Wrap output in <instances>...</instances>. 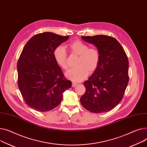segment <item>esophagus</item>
I'll return each instance as SVG.
<instances>
[{"instance_id": "1", "label": "esophagus", "mask_w": 147, "mask_h": 147, "mask_svg": "<svg viewBox=\"0 0 147 147\" xmlns=\"http://www.w3.org/2000/svg\"><path fill=\"white\" fill-rule=\"evenodd\" d=\"M76 85H77V83H76V82H73L72 84V87H76Z\"/></svg>"}]
</instances>
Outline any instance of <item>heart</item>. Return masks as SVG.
Segmentation results:
<instances>
[{
    "label": "heart",
    "mask_w": 147,
    "mask_h": 147,
    "mask_svg": "<svg viewBox=\"0 0 147 147\" xmlns=\"http://www.w3.org/2000/svg\"><path fill=\"white\" fill-rule=\"evenodd\" d=\"M71 51L78 56L76 67L69 70L66 73L68 79L75 82H80L85 79L89 72L92 73L97 69L100 60L99 51L96 48H89L84 42L76 40L68 45ZM53 56L57 65L64 70L67 69V53L65 48L60 45L53 51Z\"/></svg>",
    "instance_id": "1"
}]
</instances>
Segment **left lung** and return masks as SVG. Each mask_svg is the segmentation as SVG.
<instances>
[{
    "label": "left lung",
    "mask_w": 147,
    "mask_h": 147,
    "mask_svg": "<svg viewBox=\"0 0 147 147\" xmlns=\"http://www.w3.org/2000/svg\"><path fill=\"white\" fill-rule=\"evenodd\" d=\"M81 38L97 48L100 60L97 69L84 82L86 91L80 101L90 112L105 113L123 98L129 82L128 59L122 46L113 37L97 35Z\"/></svg>",
    "instance_id": "8db88e82"
}]
</instances>
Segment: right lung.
<instances>
[{
	"instance_id": "obj_1",
	"label": "right lung",
	"mask_w": 147,
	"mask_h": 147,
	"mask_svg": "<svg viewBox=\"0 0 147 147\" xmlns=\"http://www.w3.org/2000/svg\"><path fill=\"white\" fill-rule=\"evenodd\" d=\"M68 38L45 32L34 36L24 46L17 63L18 85L31 108L41 112L53 109L71 87L53 56L55 49Z\"/></svg>"
}]
</instances>
